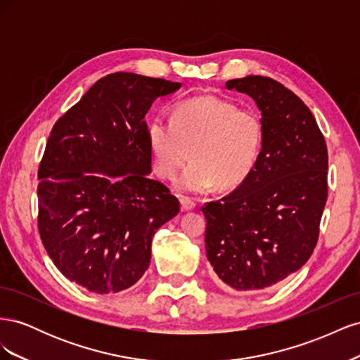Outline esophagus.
I'll use <instances>...</instances> for the list:
<instances>
[{
  "label": "esophagus",
  "instance_id": "esophagus-1",
  "mask_svg": "<svg viewBox=\"0 0 360 360\" xmlns=\"http://www.w3.org/2000/svg\"><path fill=\"white\" fill-rule=\"evenodd\" d=\"M180 204H181V210H184V212H189V210H193V209H195V202H193L191 198L183 197V198L180 200Z\"/></svg>",
  "mask_w": 360,
  "mask_h": 360
}]
</instances>
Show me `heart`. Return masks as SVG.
Listing matches in <instances>:
<instances>
[{
  "label": "heart",
  "mask_w": 360,
  "mask_h": 360,
  "mask_svg": "<svg viewBox=\"0 0 360 360\" xmlns=\"http://www.w3.org/2000/svg\"><path fill=\"white\" fill-rule=\"evenodd\" d=\"M264 127L252 110L216 96H198L174 106L172 122L156 117L147 139L159 177L171 180L183 163L176 188L204 193L217 183L222 189L237 188L250 176L263 148Z\"/></svg>",
  "instance_id": "obj_1"
}]
</instances>
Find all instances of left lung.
<instances>
[{"instance_id": "1", "label": "left lung", "mask_w": 360, "mask_h": 360, "mask_svg": "<svg viewBox=\"0 0 360 360\" xmlns=\"http://www.w3.org/2000/svg\"><path fill=\"white\" fill-rule=\"evenodd\" d=\"M226 89L255 101L264 138L250 176L202 207L205 252L224 287L255 291L312 255L328 201V147L309 108L281 82L250 75Z\"/></svg>"}]
</instances>
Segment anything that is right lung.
I'll list each match as a JSON object with an SVG mask.
<instances>
[{"label": "right lung", "instance_id": "right-lung-1", "mask_svg": "<svg viewBox=\"0 0 360 360\" xmlns=\"http://www.w3.org/2000/svg\"><path fill=\"white\" fill-rule=\"evenodd\" d=\"M180 82L117 72L58 118L39 165V234L53 264L96 294L132 287L151 240L180 212L151 172L146 114Z\"/></svg>", "mask_w": 360, "mask_h": 360}]
</instances>
